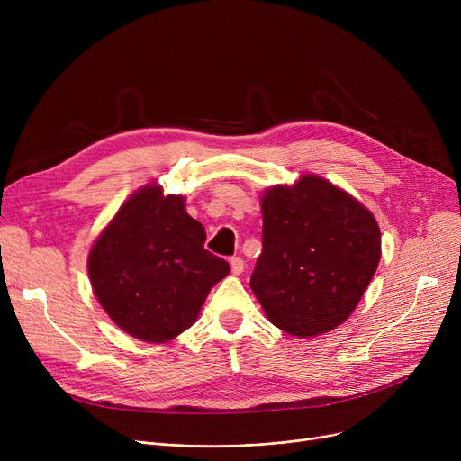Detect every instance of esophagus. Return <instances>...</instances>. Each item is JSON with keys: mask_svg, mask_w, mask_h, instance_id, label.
Returning <instances> with one entry per match:
<instances>
[{"mask_svg": "<svg viewBox=\"0 0 461 461\" xmlns=\"http://www.w3.org/2000/svg\"><path fill=\"white\" fill-rule=\"evenodd\" d=\"M230 265H231V273L237 275V276L245 271V261L240 259V258H237V256L230 259Z\"/></svg>", "mask_w": 461, "mask_h": 461, "instance_id": "1", "label": "esophagus"}]
</instances>
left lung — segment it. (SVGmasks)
Masks as SVG:
<instances>
[{
	"instance_id": "1",
	"label": "left lung",
	"mask_w": 461,
	"mask_h": 461,
	"mask_svg": "<svg viewBox=\"0 0 461 461\" xmlns=\"http://www.w3.org/2000/svg\"><path fill=\"white\" fill-rule=\"evenodd\" d=\"M263 252L250 287L267 320L312 338L340 327L381 259L375 216L344 188L306 174L261 194Z\"/></svg>"
}]
</instances>
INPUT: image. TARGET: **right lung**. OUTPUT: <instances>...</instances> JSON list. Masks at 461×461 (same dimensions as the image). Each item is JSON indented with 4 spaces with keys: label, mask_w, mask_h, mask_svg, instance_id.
<instances>
[{
    "label": "right lung",
    "mask_w": 461,
    "mask_h": 461,
    "mask_svg": "<svg viewBox=\"0 0 461 461\" xmlns=\"http://www.w3.org/2000/svg\"><path fill=\"white\" fill-rule=\"evenodd\" d=\"M185 198L157 183L138 188L95 239L87 256L93 294L110 320L141 342L164 344L196 323L226 259L203 249L205 228Z\"/></svg>",
    "instance_id": "right-lung-1"
}]
</instances>
